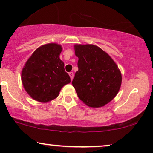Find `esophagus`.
<instances>
[{
    "instance_id": "1",
    "label": "esophagus",
    "mask_w": 153,
    "mask_h": 153,
    "mask_svg": "<svg viewBox=\"0 0 153 153\" xmlns=\"http://www.w3.org/2000/svg\"><path fill=\"white\" fill-rule=\"evenodd\" d=\"M69 75H70L71 80H72L73 78H74V73H73L72 72H71L69 73Z\"/></svg>"
}]
</instances>
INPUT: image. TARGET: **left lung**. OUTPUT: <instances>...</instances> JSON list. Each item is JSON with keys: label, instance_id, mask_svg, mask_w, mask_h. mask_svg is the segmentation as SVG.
Returning <instances> with one entry per match:
<instances>
[{"label": "left lung", "instance_id": "1", "mask_svg": "<svg viewBox=\"0 0 153 153\" xmlns=\"http://www.w3.org/2000/svg\"><path fill=\"white\" fill-rule=\"evenodd\" d=\"M79 70L72 85L79 99L91 107H101L118 94L122 75L108 53L93 45H75Z\"/></svg>", "mask_w": 153, "mask_h": 153}]
</instances>
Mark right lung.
Listing matches in <instances>:
<instances>
[{"instance_id": "add662e5", "label": "right lung", "mask_w": 153, "mask_h": 153, "mask_svg": "<svg viewBox=\"0 0 153 153\" xmlns=\"http://www.w3.org/2000/svg\"><path fill=\"white\" fill-rule=\"evenodd\" d=\"M62 50L58 44H47L37 48L26 61L22 81L25 91L33 100L43 103L51 101L65 85L70 83L59 57Z\"/></svg>"}]
</instances>
